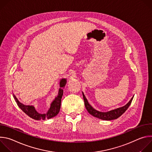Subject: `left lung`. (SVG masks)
Listing matches in <instances>:
<instances>
[{
    "label": "left lung",
    "instance_id": "obj_1",
    "mask_svg": "<svg viewBox=\"0 0 152 152\" xmlns=\"http://www.w3.org/2000/svg\"><path fill=\"white\" fill-rule=\"evenodd\" d=\"M83 97L84 99V102H85V106L88 112L92 115L93 116L97 117L99 119L104 120H114L117 118H118L120 116H121L129 107V106L131 104L134 97L131 99L125 106L117 108V109L108 111L106 113H102L100 111H98L96 110H94V108L88 103L87 100H86V97H85L83 93Z\"/></svg>",
    "mask_w": 152,
    "mask_h": 152
}]
</instances>
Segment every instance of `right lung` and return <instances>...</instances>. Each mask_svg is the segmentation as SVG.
I'll use <instances>...</instances> for the list:
<instances>
[{
	"label": "right lung",
	"mask_w": 152,
	"mask_h": 152,
	"mask_svg": "<svg viewBox=\"0 0 152 152\" xmlns=\"http://www.w3.org/2000/svg\"><path fill=\"white\" fill-rule=\"evenodd\" d=\"M67 83L66 79H62L60 81V88L59 90L58 95L55 100L52 102V103L50 104V109L48 111L46 114H40L38 113H37L35 109V107L33 106H26L24 105L22 103H21L18 99L16 98V97L13 95V97L15 99V101L17 102V104L19 106L20 109L22 110L25 114H26L28 116H29L31 118L34 119V120H45L46 118L49 119L55 116H56L59 112L60 108H61V99L62 96L63 95V89L62 88L66 85Z\"/></svg>",
	"instance_id": "right-lung-1"
}]
</instances>
